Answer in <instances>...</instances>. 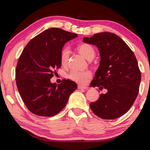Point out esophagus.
<instances>
[{"mask_svg": "<svg viewBox=\"0 0 150 150\" xmlns=\"http://www.w3.org/2000/svg\"><path fill=\"white\" fill-rule=\"evenodd\" d=\"M78 88L79 89V90H86V89H88V87H86V86H83L78 85Z\"/></svg>", "mask_w": 150, "mask_h": 150, "instance_id": "obj_1", "label": "esophagus"}]
</instances>
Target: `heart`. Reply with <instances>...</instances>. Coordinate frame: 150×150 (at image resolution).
Listing matches in <instances>:
<instances>
[{"instance_id": "obj_1", "label": "heart", "mask_w": 150, "mask_h": 150, "mask_svg": "<svg viewBox=\"0 0 150 150\" xmlns=\"http://www.w3.org/2000/svg\"><path fill=\"white\" fill-rule=\"evenodd\" d=\"M78 51L80 53L88 60H91L95 57L96 52L93 47L87 43H83L78 47ZM70 56V50L68 47H64L60 53V62L62 65H67ZM91 76V74L89 71L72 70L68 74V77L71 80L77 83L84 84Z\"/></svg>"}]
</instances>
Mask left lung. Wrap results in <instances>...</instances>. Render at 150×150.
I'll use <instances>...</instances> for the list:
<instances>
[{"label": "left lung", "mask_w": 150, "mask_h": 150, "mask_svg": "<svg viewBox=\"0 0 150 150\" xmlns=\"http://www.w3.org/2000/svg\"><path fill=\"white\" fill-rule=\"evenodd\" d=\"M83 42L98 47L100 54L99 67L91 82L92 87L107 89L96 102L90 104L97 116L103 119H115L128 112L137 98L141 73L132 50L114 33L103 32Z\"/></svg>", "instance_id": "1"}]
</instances>
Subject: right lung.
<instances>
[{
  "instance_id": "1",
  "label": "right lung",
  "mask_w": 150,
  "mask_h": 150,
  "mask_svg": "<svg viewBox=\"0 0 150 150\" xmlns=\"http://www.w3.org/2000/svg\"><path fill=\"white\" fill-rule=\"evenodd\" d=\"M78 37L60 28H49L35 36L21 54L16 69L18 91L32 113L52 117L62 111L77 88L70 80L51 83L55 68H60V53L67 42Z\"/></svg>"
}]
</instances>
